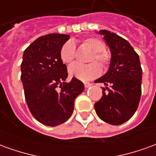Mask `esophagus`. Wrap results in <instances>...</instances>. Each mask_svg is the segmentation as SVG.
<instances>
[{"label": "esophagus", "mask_w": 156, "mask_h": 156, "mask_svg": "<svg viewBox=\"0 0 156 156\" xmlns=\"http://www.w3.org/2000/svg\"><path fill=\"white\" fill-rule=\"evenodd\" d=\"M92 83H84V86H85V88H89V87H91L92 86Z\"/></svg>", "instance_id": "1"}]
</instances>
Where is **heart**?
I'll return each mask as SVG.
<instances>
[{"mask_svg": "<svg viewBox=\"0 0 156 156\" xmlns=\"http://www.w3.org/2000/svg\"><path fill=\"white\" fill-rule=\"evenodd\" d=\"M82 45L92 50V54L88 58V62H98V64L105 68L109 62V55L105 51L106 46L105 42L97 37H87L82 40ZM76 56L74 45L71 41H67L60 49V58L66 64H70ZM101 72L97 62H91L87 65L74 63L68 68V73L72 77L82 81H88L96 78Z\"/></svg>", "mask_w": 156, "mask_h": 156, "instance_id": "obj_1", "label": "heart"}]
</instances>
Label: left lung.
<instances>
[{
	"label": "left lung",
	"instance_id": "8db88e82",
	"mask_svg": "<svg viewBox=\"0 0 156 156\" xmlns=\"http://www.w3.org/2000/svg\"><path fill=\"white\" fill-rule=\"evenodd\" d=\"M98 33L104 36L109 47L111 59L108 72L94 81L106 86L103 88L102 98L95 103V111L103 121L119 125L134 115L140 100V62L139 55L125 39L107 30Z\"/></svg>",
	"mask_w": 156,
	"mask_h": 156
}]
</instances>
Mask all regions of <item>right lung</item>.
<instances>
[{"label": "right lung", "instance_id": "obj_1", "mask_svg": "<svg viewBox=\"0 0 156 156\" xmlns=\"http://www.w3.org/2000/svg\"><path fill=\"white\" fill-rule=\"evenodd\" d=\"M69 35L42 36L27 48L21 64L25 98L33 117L48 126H57L71 117L75 98L84 90L83 82L73 78L69 83L67 66L60 49Z\"/></svg>", "mask_w": 156, "mask_h": 156}]
</instances>
